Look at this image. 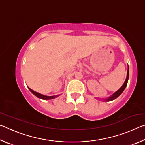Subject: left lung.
Wrapping results in <instances>:
<instances>
[{"instance_id":"1","label":"left lung","mask_w":145,"mask_h":145,"mask_svg":"<svg viewBox=\"0 0 145 145\" xmlns=\"http://www.w3.org/2000/svg\"><path fill=\"white\" fill-rule=\"evenodd\" d=\"M129 65H128V69H127V77H126V79H125V81L124 82L123 84L122 85V86L120 88V89L116 91V92L114 93L111 96L107 97V98H105V99H103V101L104 102H109V101H112V100H113L114 99H116L117 97H118L121 94L123 93V91L125 90V88L127 85V82H128V80H129Z\"/></svg>"}]
</instances>
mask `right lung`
<instances>
[{"mask_svg": "<svg viewBox=\"0 0 145 145\" xmlns=\"http://www.w3.org/2000/svg\"><path fill=\"white\" fill-rule=\"evenodd\" d=\"M29 88V89L31 91V92L32 93H33V94L35 95L36 97H37L39 99H43V100H50V99H55V98L59 96L60 95H54V96H46V95H44L42 94H40V93H39L38 92H36L33 91V89H31V88Z\"/></svg>", "mask_w": 145, "mask_h": 145, "instance_id": "obj_1", "label": "right lung"}]
</instances>
